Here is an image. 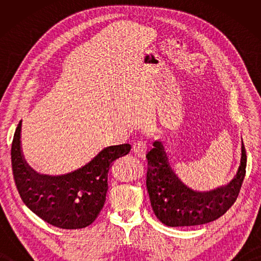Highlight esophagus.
<instances>
[{
  "label": "esophagus",
  "instance_id": "34e87169",
  "mask_svg": "<svg viewBox=\"0 0 261 261\" xmlns=\"http://www.w3.org/2000/svg\"><path fill=\"white\" fill-rule=\"evenodd\" d=\"M132 152L137 154L138 157H145L146 152H147V143L146 141H143L142 139L137 140L134 146H132Z\"/></svg>",
  "mask_w": 261,
  "mask_h": 261
}]
</instances>
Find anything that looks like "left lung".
<instances>
[{"label": "left lung", "mask_w": 261, "mask_h": 261, "mask_svg": "<svg viewBox=\"0 0 261 261\" xmlns=\"http://www.w3.org/2000/svg\"><path fill=\"white\" fill-rule=\"evenodd\" d=\"M146 184L154 215L168 226L201 225L219 219L237 201L246 176L247 154L241 147V163L230 184L207 193L187 188L168 164L163 143L153 142L147 153Z\"/></svg>", "instance_id": "8db88e82"}]
</instances>
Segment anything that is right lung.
<instances>
[{
    "label": "right lung",
    "instance_id": "add662e5",
    "mask_svg": "<svg viewBox=\"0 0 261 261\" xmlns=\"http://www.w3.org/2000/svg\"><path fill=\"white\" fill-rule=\"evenodd\" d=\"M20 138L21 122L14 132L11 162L16 190L27 206L57 228L82 229L92 224L104 206L109 169L115 159L129 153V143L104 148L73 173L48 176L38 174L25 163Z\"/></svg>",
    "mask_w": 261,
    "mask_h": 261
}]
</instances>
